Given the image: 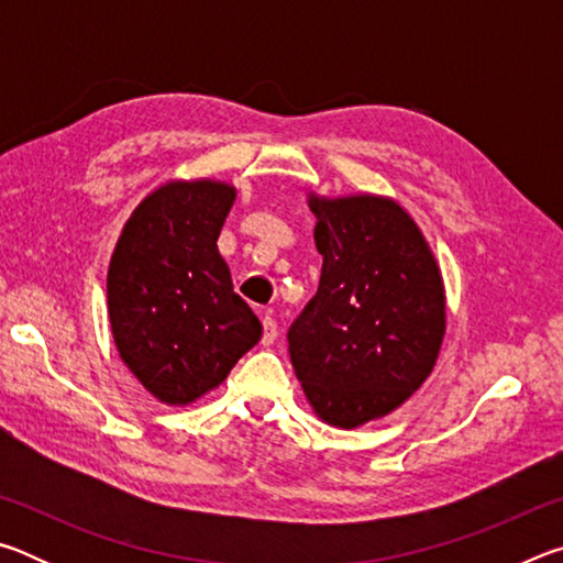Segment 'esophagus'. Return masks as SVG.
<instances>
[{"mask_svg": "<svg viewBox=\"0 0 563 563\" xmlns=\"http://www.w3.org/2000/svg\"><path fill=\"white\" fill-rule=\"evenodd\" d=\"M275 338H278V322H275L271 316L263 318V345H273Z\"/></svg>", "mask_w": 563, "mask_h": 563, "instance_id": "esophagus-1", "label": "esophagus"}]
</instances>
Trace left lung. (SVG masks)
Here are the masks:
<instances>
[{
	"mask_svg": "<svg viewBox=\"0 0 563 563\" xmlns=\"http://www.w3.org/2000/svg\"><path fill=\"white\" fill-rule=\"evenodd\" d=\"M318 292L288 330L305 397L352 430L389 415L430 377L444 338V288L417 223L389 198H310Z\"/></svg>",
	"mask_w": 563,
	"mask_h": 563,
	"instance_id": "1",
	"label": "left lung"
}]
</instances>
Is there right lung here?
I'll return each instance as SVG.
<instances>
[{
    "instance_id": "add662e5",
    "label": "right lung",
    "mask_w": 563,
    "mask_h": 563,
    "mask_svg": "<svg viewBox=\"0 0 563 563\" xmlns=\"http://www.w3.org/2000/svg\"><path fill=\"white\" fill-rule=\"evenodd\" d=\"M235 188L176 180L144 198L109 265V320L119 355L151 395L188 405L223 383L261 340V320L233 290L218 235Z\"/></svg>"
}]
</instances>
